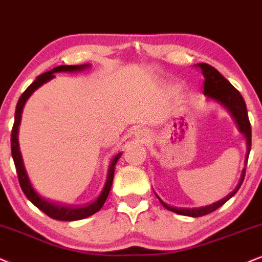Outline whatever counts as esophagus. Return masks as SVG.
Masks as SVG:
<instances>
[{
    "label": "esophagus",
    "mask_w": 262,
    "mask_h": 262,
    "mask_svg": "<svg viewBox=\"0 0 262 262\" xmlns=\"http://www.w3.org/2000/svg\"><path fill=\"white\" fill-rule=\"evenodd\" d=\"M135 138L141 141H145L147 139V132L145 130V129H138V130L135 132Z\"/></svg>",
    "instance_id": "34e87169"
}]
</instances>
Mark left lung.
Instances as JSON below:
<instances>
[{"instance_id":"obj_1","label":"left lung","mask_w":262,"mask_h":262,"mask_svg":"<svg viewBox=\"0 0 262 262\" xmlns=\"http://www.w3.org/2000/svg\"><path fill=\"white\" fill-rule=\"evenodd\" d=\"M197 68L201 69L202 74L204 76V95H207L208 98L211 100L217 101L219 104L223 105L224 107H226L231 116L234 118L236 123L238 125V129L242 134H244V137L247 139V156H246V167L248 157H249V152L251 147V127L249 117H248V111H247V105L244 101L243 97L241 95V93L233 87L223 75L220 74L216 69L210 66L209 64H205V62H201L197 64ZM244 177H246V168L242 170V175L239 179V183L236 186V188L231 192L230 194H227L226 197L223 200L215 202V203L210 205H205V207L201 208H174L170 205L165 204L160 197L157 196L158 200L162 203V205L165 209L174 211V213L185 215V216H192V217H198L203 216L211 213V211L216 210L217 208H220L221 205L226 203L231 197H233L236 194V192L239 190L242 183H243Z\"/></svg>"}]
</instances>
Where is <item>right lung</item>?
I'll list each match as a JSON object with an SVG mask.
<instances>
[{
  "label": "right lung",
  "instance_id": "obj_1",
  "mask_svg": "<svg viewBox=\"0 0 262 262\" xmlns=\"http://www.w3.org/2000/svg\"><path fill=\"white\" fill-rule=\"evenodd\" d=\"M87 68H89L88 64L60 65L58 66V68H54L51 71H47L45 72V74L39 75L38 77L36 78L28 88H26V91L23 93L21 97L19 98L18 104H16V108H15L14 124H13V128H12V135H11L12 157H13V161H14L16 174H18L19 184H20L23 192H24L25 196L28 197V200L31 202L32 204L36 205L39 210H42L43 213L47 214L49 217H52V219L60 220V221H75V220L85 219V217L91 216V215L95 214L97 211L101 209V207L104 205L105 201H106V198L108 196V192L111 190L112 181H114L115 165L117 163V161L120 160L122 152H118V154L112 158L110 167H108L106 183H105V186L102 188L100 196L97 198V201H94L93 203L88 205H84V207H70V205H62L59 203H54V202H51L39 196L37 192L35 191V188L32 187L31 183H30L28 174H26L24 163H23L20 150H19V141H18L19 124H20L23 107H24L26 100L31 97V94L36 91V89L41 87L42 84H45L46 82L51 81L52 78H54L55 72H76V71L84 70V69Z\"/></svg>",
  "mask_w": 262,
  "mask_h": 262
}]
</instances>
